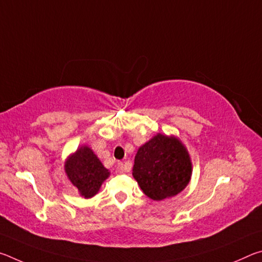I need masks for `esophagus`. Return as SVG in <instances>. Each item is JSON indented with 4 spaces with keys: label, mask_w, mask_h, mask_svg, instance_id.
<instances>
[{
    "label": "esophagus",
    "mask_w": 262,
    "mask_h": 262,
    "mask_svg": "<svg viewBox=\"0 0 262 262\" xmlns=\"http://www.w3.org/2000/svg\"><path fill=\"white\" fill-rule=\"evenodd\" d=\"M117 171L119 172V173H123V172H125V165H123V163L119 162L117 164Z\"/></svg>",
    "instance_id": "esophagus-1"
}]
</instances>
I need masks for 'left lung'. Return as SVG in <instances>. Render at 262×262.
<instances>
[{
    "instance_id": "obj_1",
    "label": "left lung",
    "mask_w": 262,
    "mask_h": 262,
    "mask_svg": "<svg viewBox=\"0 0 262 262\" xmlns=\"http://www.w3.org/2000/svg\"><path fill=\"white\" fill-rule=\"evenodd\" d=\"M192 171L188 150L179 137L157 133L137 150L133 177L149 199L162 201L183 192Z\"/></svg>"
}]
</instances>
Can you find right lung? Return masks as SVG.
Segmentation results:
<instances>
[{
	"label": "right lung",
	"instance_id": "right-lung-1",
	"mask_svg": "<svg viewBox=\"0 0 262 262\" xmlns=\"http://www.w3.org/2000/svg\"><path fill=\"white\" fill-rule=\"evenodd\" d=\"M64 172L70 183L84 199L95 196L111 174L94 150L85 144L78 147L76 151L67 157Z\"/></svg>",
	"mask_w": 262,
	"mask_h": 262
}]
</instances>
